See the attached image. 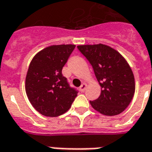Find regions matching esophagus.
Returning <instances> with one entry per match:
<instances>
[{"instance_id":"1","label":"esophagus","mask_w":152,"mask_h":152,"mask_svg":"<svg viewBox=\"0 0 152 152\" xmlns=\"http://www.w3.org/2000/svg\"><path fill=\"white\" fill-rule=\"evenodd\" d=\"M87 87H88V84H87V83H83V84L80 86V88H79V90H80L81 91H84L85 90H86Z\"/></svg>"}]
</instances>
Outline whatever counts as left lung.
Segmentation results:
<instances>
[{
    "instance_id": "1",
    "label": "left lung",
    "mask_w": 152,
    "mask_h": 152,
    "mask_svg": "<svg viewBox=\"0 0 152 152\" xmlns=\"http://www.w3.org/2000/svg\"><path fill=\"white\" fill-rule=\"evenodd\" d=\"M77 47L91 64L102 88L98 98L90 101L92 108L107 116L122 113L135 92V79L129 63L119 51L107 45H80Z\"/></svg>"
}]
</instances>
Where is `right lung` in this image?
<instances>
[{"label": "right lung", "mask_w": 152, "mask_h": 152, "mask_svg": "<svg viewBox=\"0 0 152 152\" xmlns=\"http://www.w3.org/2000/svg\"><path fill=\"white\" fill-rule=\"evenodd\" d=\"M75 45H53L34 56L25 79V91L33 108L41 115L57 117L68 111L78 95L62 74Z\"/></svg>", "instance_id": "right-lung-1"}]
</instances>
